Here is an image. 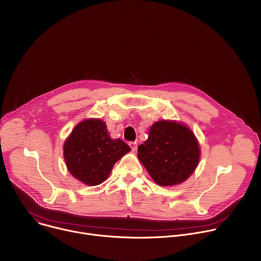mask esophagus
I'll return each mask as SVG.
<instances>
[{"label":"esophagus","instance_id":"obj_1","mask_svg":"<svg viewBox=\"0 0 261 261\" xmlns=\"http://www.w3.org/2000/svg\"><path fill=\"white\" fill-rule=\"evenodd\" d=\"M129 145L131 146L133 152L136 151V148H137V142H136V141H131V142H129Z\"/></svg>","mask_w":261,"mask_h":261}]
</instances>
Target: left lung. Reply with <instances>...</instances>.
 <instances>
[{
    "mask_svg": "<svg viewBox=\"0 0 261 261\" xmlns=\"http://www.w3.org/2000/svg\"><path fill=\"white\" fill-rule=\"evenodd\" d=\"M199 145L192 131L169 121L155 123L148 138L138 146V159L160 186L187 179L199 161Z\"/></svg>",
    "mask_w": 261,
    "mask_h": 261,
    "instance_id": "1",
    "label": "left lung"
}]
</instances>
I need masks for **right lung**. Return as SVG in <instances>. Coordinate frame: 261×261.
I'll list each match as a JSON object with an SVG mask.
<instances>
[{"instance_id": "obj_1", "label": "right lung", "mask_w": 261, "mask_h": 261, "mask_svg": "<svg viewBox=\"0 0 261 261\" xmlns=\"http://www.w3.org/2000/svg\"><path fill=\"white\" fill-rule=\"evenodd\" d=\"M131 150L122 139H111L101 120L90 119L73 129L64 143L69 172L88 186L104 181L115 163Z\"/></svg>"}]
</instances>
